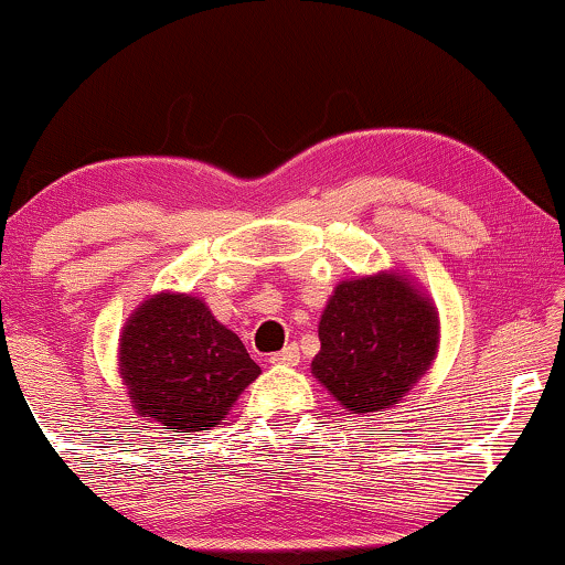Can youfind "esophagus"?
<instances>
[{"label": "esophagus", "mask_w": 565, "mask_h": 565, "mask_svg": "<svg viewBox=\"0 0 565 565\" xmlns=\"http://www.w3.org/2000/svg\"><path fill=\"white\" fill-rule=\"evenodd\" d=\"M269 362H273V365H298V362H300L298 347L296 344H288V347H285V350L269 354Z\"/></svg>", "instance_id": "esophagus-1"}]
</instances>
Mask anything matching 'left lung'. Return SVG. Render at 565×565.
<instances>
[{
    "instance_id": "left-lung-1",
    "label": "left lung",
    "mask_w": 565,
    "mask_h": 565,
    "mask_svg": "<svg viewBox=\"0 0 565 565\" xmlns=\"http://www.w3.org/2000/svg\"><path fill=\"white\" fill-rule=\"evenodd\" d=\"M311 362L323 388L352 414L393 408L427 373L439 344L431 300L401 273L342 280L319 321Z\"/></svg>"
}]
</instances>
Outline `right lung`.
<instances>
[{
	"label": "right lung",
	"instance_id": "obj_1",
	"mask_svg": "<svg viewBox=\"0 0 565 565\" xmlns=\"http://www.w3.org/2000/svg\"><path fill=\"white\" fill-rule=\"evenodd\" d=\"M120 377L130 404L157 429L203 431L262 370L203 300L159 292L130 313L120 334Z\"/></svg>",
	"mask_w": 565,
	"mask_h": 565
}]
</instances>
